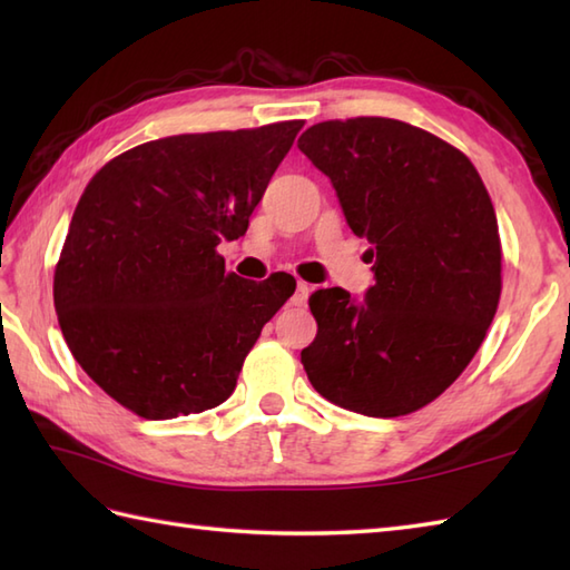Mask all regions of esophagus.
Returning <instances> with one entry per match:
<instances>
[{"label": "esophagus", "mask_w": 570, "mask_h": 570, "mask_svg": "<svg viewBox=\"0 0 570 570\" xmlns=\"http://www.w3.org/2000/svg\"><path fill=\"white\" fill-rule=\"evenodd\" d=\"M308 294H311V286L306 282H298L296 284V292L292 296V306H306Z\"/></svg>", "instance_id": "1"}]
</instances>
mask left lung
<instances>
[{"label":"left lung","mask_w":570,"mask_h":570,"mask_svg":"<svg viewBox=\"0 0 570 570\" xmlns=\"http://www.w3.org/2000/svg\"><path fill=\"white\" fill-rule=\"evenodd\" d=\"M298 149L333 180L374 262L365 304L341 286L311 294L318 333L301 350L304 370L337 406L414 414L460 377L498 313L502 245L490 193L453 144L390 117L318 122Z\"/></svg>","instance_id":"1"}]
</instances>
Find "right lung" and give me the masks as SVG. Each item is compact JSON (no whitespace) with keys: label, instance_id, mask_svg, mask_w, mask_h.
<instances>
[{"label":"right lung","instance_id":"add662e5","mask_svg":"<svg viewBox=\"0 0 570 570\" xmlns=\"http://www.w3.org/2000/svg\"><path fill=\"white\" fill-rule=\"evenodd\" d=\"M304 119L154 139L107 161L72 213L53 274L60 331L88 377L151 421L235 392L266 321L294 294L276 272H225Z\"/></svg>","mask_w":570,"mask_h":570}]
</instances>
